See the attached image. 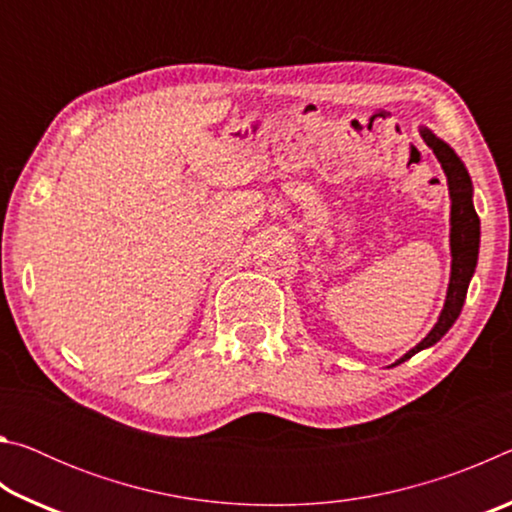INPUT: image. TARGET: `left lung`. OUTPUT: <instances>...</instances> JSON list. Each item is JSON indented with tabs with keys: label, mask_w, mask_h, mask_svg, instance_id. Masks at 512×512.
Returning <instances> with one entry per match:
<instances>
[{
	"label": "left lung",
	"mask_w": 512,
	"mask_h": 512,
	"mask_svg": "<svg viewBox=\"0 0 512 512\" xmlns=\"http://www.w3.org/2000/svg\"><path fill=\"white\" fill-rule=\"evenodd\" d=\"M420 135L422 140L427 142L429 149L436 153L440 167H443L447 176L449 201H452V207H449V250H452V273H449L445 305H443V311H440L436 325L431 327V332L424 336L415 348H411L404 357L397 359L393 366L411 359L413 354H418L424 348L436 345L449 332V327H452L456 323V318L461 316L467 287H470L476 262H479L481 221L472 203L474 187H472L470 173H467L463 160L458 158L452 146L433 135L429 128L422 126Z\"/></svg>",
	"instance_id": "1"
}]
</instances>
